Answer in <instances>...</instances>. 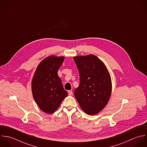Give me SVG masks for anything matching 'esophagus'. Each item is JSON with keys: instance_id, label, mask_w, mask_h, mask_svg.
<instances>
[{"instance_id": "esophagus-1", "label": "esophagus", "mask_w": 147, "mask_h": 147, "mask_svg": "<svg viewBox=\"0 0 147 147\" xmlns=\"http://www.w3.org/2000/svg\"><path fill=\"white\" fill-rule=\"evenodd\" d=\"M68 94H69V96H72V95H73V92H72V90H69V91H68Z\"/></svg>"}]
</instances>
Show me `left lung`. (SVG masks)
Instances as JSON below:
<instances>
[{
	"mask_svg": "<svg viewBox=\"0 0 147 147\" xmlns=\"http://www.w3.org/2000/svg\"><path fill=\"white\" fill-rule=\"evenodd\" d=\"M80 74V85L74 96L88 115L98 113L107 105L112 92L109 73L102 61L94 55L73 58Z\"/></svg>",
	"mask_w": 147,
	"mask_h": 147,
	"instance_id": "1",
	"label": "left lung"
}]
</instances>
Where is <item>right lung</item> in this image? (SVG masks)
Instances as JSON below:
<instances>
[{
  "instance_id": "obj_1",
  "label": "right lung",
  "mask_w": 147,
  "mask_h": 147,
  "mask_svg": "<svg viewBox=\"0 0 147 147\" xmlns=\"http://www.w3.org/2000/svg\"><path fill=\"white\" fill-rule=\"evenodd\" d=\"M65 57L50 56L38 66L31 89L34 99L39 108L46 113H53L67 96L57 72Z\"/></svg>"
}]
</instances>
